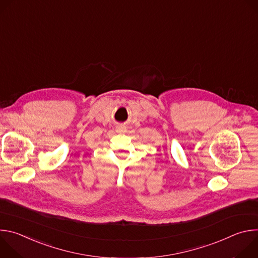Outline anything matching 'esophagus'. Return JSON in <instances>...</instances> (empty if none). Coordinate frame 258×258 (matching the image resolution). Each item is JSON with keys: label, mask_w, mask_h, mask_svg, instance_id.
Returning a JSON list of instances; mask_svg holds the SVG:
<instances>
[{"label": "esophagus", "mask_w": 258, "mask_h": 258, "mask_svg": "<svg viewBox=\"0 0 258 258\" xmlns=\"http://www.w3.org/2000/svg\"><path fill=\"white\" fill-rule=\"evenodd\" d=\"M125 131V126L124 125H118L117 127H116V132L117 133H123Z\"/></svg>", "instance_id": "obj_1"}]
</instances>
